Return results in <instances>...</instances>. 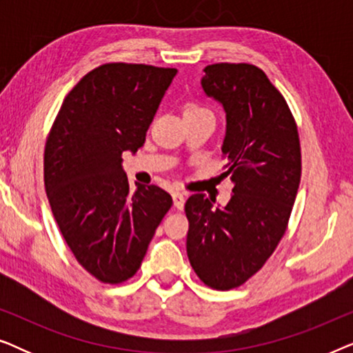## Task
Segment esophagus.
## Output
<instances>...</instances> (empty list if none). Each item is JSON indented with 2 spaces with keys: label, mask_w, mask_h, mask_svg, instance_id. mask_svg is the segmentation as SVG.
Masks as SVG:
<instances>
[{
  "label": "esophagus",
  "mask_w": 353,
  "mask_h": 353,
  "mask_svg": "<svg viewBox=\"0 0 353 353\" xmlns=\"http://www.w3.org/2000/svg\"><path fill=\"white\" fill-rule=\"evenodd\" d=\"M172 197H173V205H175V209L181 210L183 207H185V196H183L180 191H175L172 194Z\"/></svg>",
  "instance_id": "1"
}]
</instances>
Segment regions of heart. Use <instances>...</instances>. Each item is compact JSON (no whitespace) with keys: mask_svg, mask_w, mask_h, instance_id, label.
Masks as SVG:
<instances>
[{"mask_svg":"<svg viewBox=\"0 0 353 353\" xmlns=\"http://www.w3.org/2000/svg\"><path fill=\"white\" fill-rule=\"evenodd\" d=\"M212 115V110L207 109L205 105H202L199 103H194V101H190L185 105V117H197V115Z\"/></svg>","mask_w":353,"mask_h":353,"instance_id":"obj_1","label":"heart"}]
</instances>
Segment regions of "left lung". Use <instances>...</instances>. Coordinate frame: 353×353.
<instances>
[{"instance_id": "8db88e82", "label": "left lung", "mask_w": 353, "mask_h": 353, "mask_svg": "<svg viewBox=\"0 0 353 353\" xmlns=\"http://www.w3.org/2000/svg\"><path fill=\"white\" fill-rule=\"evenodd\" d=\"M204 72L202 88L226 112L223 176L234 186L223 209L204 194L186 201V252L205 286L230 291L263 267L286 233L301 183V139L286 99L262 69L220 62Z\"/></svg>"}]
</instances>
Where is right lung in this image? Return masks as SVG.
<instances>
[{
    "mask_svg": "<svg viewBox=\"0 0 353 353\" xmlns=\"http://www.w3.org/2000/svg\"><path fill=\"white\" fill-rule=\"evenodd\" d=\"M176 69L109 62L64 98L45 146V190L70 252L104 284L134 276L172 196L156 185L130 191L122 154L146 139Z\"/></svg>",
    "mask_w": 353,
    "mask_h": 353,
    "instance_id": "right-lung-1",
    "label": "right lung"
}]
</instances>
